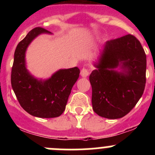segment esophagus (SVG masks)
Segmentation results:
<instances>
[{
    "instance_id": "34e87169",
    "label": "esophagus",
    "mask_w": 155,
    "mask_h": 155,
    "mask_svg": "<svg viewBox=\"0 0 155 155\" xmlns=\"http://www.w3.org/2000/svg\"><path fill=\"white\" fill-rule=\"evenodd\" d=\"M80 74L82 77H87L89 75V70L86 68H82V70H81Z\"/></svg>"
}]
</instances>
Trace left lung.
<instances>
[{
  "label": "left lung",
  "mask_w": 155,
  "mask_h": 155,
  "mask_svg": "<svg viewBox=\"0 0 155 155\" xmlns=\"http://www.w3.org/2000/svg\"><path fill=\"white\" fill-rule=\"evenodd\" d=\"M118 66L121 71L114 70ZM89 76L93 110L109 119L122 118L144 91L146 55L141 43L131 34L109 40Z\"/></svg>",
  "instance_id": "left-lung-1"
}]
</instances>
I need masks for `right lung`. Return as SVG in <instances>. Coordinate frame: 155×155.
Segmentation results:
<instances>
[{
  "label": "right lung",
  "instance_id": "add662e5",
  "mask_svg": "<svg viewBox=\"0 0 155 155\" xmlns=\"http://www.w3.org/2000/svg\"><path fill=\"white\" fill-rule=\"evenodd\" d=\"M51 34L43 28L32 29L17 45L11 72V85L21 107L39 118H55L65 110L73 85L79 76L77 67L58 70L49 79L38 80L25 66V51L35 37Z\"/></svg>",
  "mask_w": 155,
  "mask_h": 155
}]
</instances>
